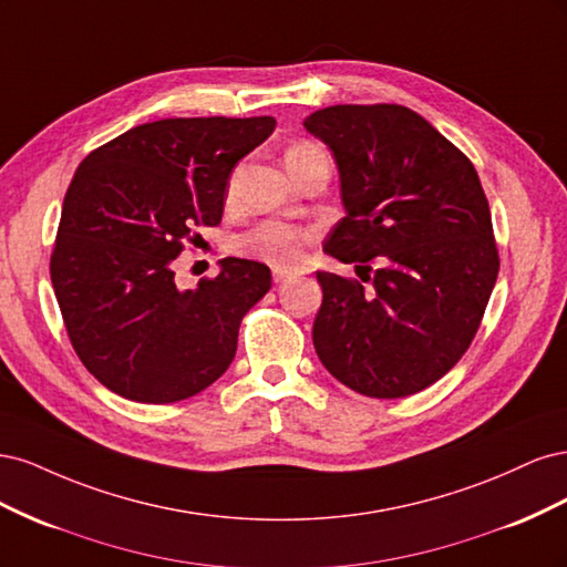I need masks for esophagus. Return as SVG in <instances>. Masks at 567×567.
<instances>
[{
    "instance_id": "esophagus-1",
    "label": "esophagus",
    "mask_w": 567,
    "mask_h": 567,
    "mask_svg": "<svg viewBox=\"0 0 567 567\" xmlns=\"http://www.w3.org/2000/svg\"><path fill=\"white\" fill-rule=\"evenodd\" d=\"M298 279V271H288V269H274V281L277 284H288Z\"/></svg>"
}]
</instances>
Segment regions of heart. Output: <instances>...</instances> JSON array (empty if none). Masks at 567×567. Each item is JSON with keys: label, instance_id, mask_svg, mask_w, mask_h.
<instances>
[{"label": "heart", "instance_id": "obj_1", "mask_svg": "<svg viewBox=\"0 0 567 567\" xmlns=\"http://www.w3.org/2000/svg\"><path fill=\"white\" fill-rule=\"evenodd\" d=\"M321 151L315 144H296L286 153V165L293 167L305 156ZM310 231L284 225V221H265V225L255 227L252 231L238 238V248L248 255L260 257V260L277 265V267H298L305 257V246L310 244Z\"/></svg>", "mask_w": 567, "mask_h": 567}]
</instances>
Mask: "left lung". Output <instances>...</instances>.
Instances as JSON below:
<instances>
[{"label":"left lung","mask_w":567,"mask_h":567,"mask_svg":"<svg viewBox=\"0 0 567 567\" xmlns=\"http://www.w3.org/2000/svg\"><path fill=\"white\" fill-rule=\"evenodd\" d=\"M302 125L329 146L340 175L346 217L323 250L357 267L381 262L371 288L317 271L315 350L333 379L367 398L421 392L468 350L499 274L475 167L398 104L329 106Z\"/></svg>","instance_id":"obj_1"}]
</instances>
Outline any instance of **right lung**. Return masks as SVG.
Wrapping results in <instances>:
<instances>
[{
	"label": "right lung",
	"mask_w": 567,
	"mask_h": 567,
	"mask_svg": "<svg viewBox=\"0 0 567 567\" xmlns=\"http://www.w3.org/2000/svg\"><path fill=\"white\" fill-rule=\"evenodd\" d=\"M277 127L262 117H167L92 151L68 186L51 284L82 364L120 398L169 404L225 373L267 265L225 257L179 288L173 262L194 227L225 213L234 165ZM196 238V236H194Z\"/></svg>",
	"instance_id": "right-lung-1"
}]
</instances>
